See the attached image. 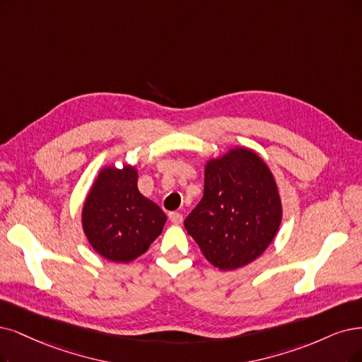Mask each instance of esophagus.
I'll return each mask as SVG.
<instances>
[{
	"mask_svg": "<svg viewBox=\"0 0 362 362\" xmlns=\"http://www.w3.org/2000/svg\"><path fill=\"white\" fill-rule=\"evenodd\" d=\"M168 218H170L171 223H174V225H179V223L183 222V215H182V213H177V211H171Z\"/></svg>",
	"mask_w": 362,
	"mask_h": 362,
	"instance_id": "obj_1",
	"label": "esophagus"
}]
</instances>
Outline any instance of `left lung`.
<instances>
[{"label":"left lung","instance_id":"left-lung-1","mask_svg":"<svg viewBox=\"0 0 362 362\" xmlns=\"http://www.w3.org/2000/svg\"><path fill=\"white\" fill-rule=\"evenodd\" d=\"M282 221L273 174L252 151L237 149L206 165L204 195L185 228L209 262L235 270L269 247Z\"/></svg>","mask_w":362,"mask_h":362}]
</instances>
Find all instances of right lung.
<instances>
[{"label":"right lung","instance_id":"add662e5","mask_svg":"<svg viewBox=\"0 0 362 362\" xmlns=\"http://www.w3.org/2000/svg\"><path fill=\"white\" fill-rule=\"evenodd\" d=\"M165 213L143 197L137 171L104 168L83 206V230L90 246L113 262H129L149 249L163 231Z\"/></svg>","mask_w":362,"mask_h":362}]
</instances>
